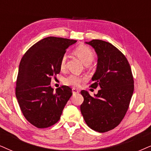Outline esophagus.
<instances>
[{"label": "esophagus", "instance_id": "34e87169", "mask_svg": "<svg viewBox=\"0 0 151 151\" xmlns=\"http://www.w3.org/2000/svg\"><path fill=\"white\" fill-rule=\"evenodd\" d=\"M72 93H73V94H77V93H79V90L78 89H77V88H73L72 89Z\"/></svg>", "mask_w": 151, "mask_h": 151}]
</instances>
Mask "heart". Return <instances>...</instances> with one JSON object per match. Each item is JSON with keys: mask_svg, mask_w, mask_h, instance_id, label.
Instances as JSON below:
<instances>
[{"mask_svg": "<svg viewBox=\"0 0 151 151\" xmlns=\"http://www.w3.org/2000/svg\"><path fill=\"white\" fill-rule=\"evenodd\" d=\"M74 53L86 65L90 64L94 60V52H93L92 49L86 45H81L78 46L77 48L74 49ZM66 60V54L63 55L60 62V67L61 70H63L65 68ZM86 79V77L85 76H80L77 75V74H71L65 78L63 82L68 86H71L73 87H78L81 84V82L84 81Z\"/></svg>", "mask_w": 151, "mask_h": 151, "instance_id": "obj_1", "label": "heart"}]
</instances>
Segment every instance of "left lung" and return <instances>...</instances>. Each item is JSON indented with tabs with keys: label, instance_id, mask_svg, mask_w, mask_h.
Masks as SVG:
<instances>
[{
	"label": "left lung",
	"instance_id": "1",
	"mask_svg": "<svg viewBox=\"0 0 151 151\" xmlns=\"http://www.w3.org/2000/svg\"><path fill=\"white\" fill-rule=\"evenodd\" d=\"M98 54V67L91 87H100L92 97L81 91L80 109L90 128L106 132L117 127L125 117L134 92V78L125 55L107 42L93 40L86 42Z\"/></svg>",
	"mask_w": 151,
	"mask_h": 151
}]
</instances>
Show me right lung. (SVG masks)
I'll return each mask as SVG.
<instances>
[{
    "label": "right lung",
    "instance_id": "add662e5",
    "mask_svg": "<svg viewBox=\"0 0 151 151\" xmlns=\"http://www.w3.org/2000/svg\"><path fill=\"white\" fill-rule=\"evenodd\" d=\"M74 40L47 37L32 46L21 60L15 94L23 115L37 128L56 124L72 96L67 86L51 87V78L60 72V62Z\"/></svg>",
    "mask_w": 151,
    "mask_h": 151
}]
</instances>
